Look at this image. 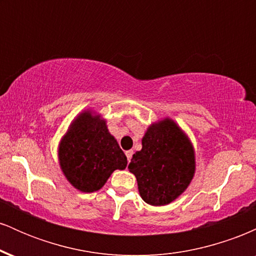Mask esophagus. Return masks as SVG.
I'll return each mask as SVG.
<instances>
[{"instance_id": "34e87169", "label": "esophagus", "mask_w": 256, "mask_h": 256, "mask_svg": "<svg viewBox=\"0 0 256 256\" xmlns=\"http://www.w3.org/2000/svg\"><path fill=\"white\" fill-rule=\"evenodd\" d=\"M125 154H126V158H128V160L130 161V158H132V154H134V152H132V150H128V152H125Z\"/></svg>"}]
</instances>
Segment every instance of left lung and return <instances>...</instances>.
Wrapping results in <instances>:
<instances>
[{
	"mask_svg": "<svg viewBox=\"0 0 256 256\" xmlns=\"http://www.w3.org/2000/svg\"><path fill=\"white\" fill-rule=\"evenodd\" d=\"M195 166L190 140L172 119L166 118L149 126L142 149L134 154L128 170L137 179L143 201L165 206L189 186Z\"/></svg>",
	"mask_w": 256,
	"mask_h": 256,
	"instance_id": "left-lung-1",
	"label": "left lung"
}]
</instances>
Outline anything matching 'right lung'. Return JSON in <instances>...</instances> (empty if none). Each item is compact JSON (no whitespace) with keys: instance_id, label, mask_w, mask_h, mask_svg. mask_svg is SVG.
Listing matches in <instances>:
<instances>
[{"instance_id":"1","label":"right lung","mask_w":256,"mask_h":256,"mask_svg":"<svg viewBox=\"0 0 256 256\" xmlns=\"http://www.w3.org/2000/svg\"><path fill=\"white\" fill-rule=\"evenodd\" d=\"M64 177L83 192H98L116 170L128 165L124 152L108 131L106 120L84 110L72 122L58 144Z\"/></svg>"}]
</instances>
